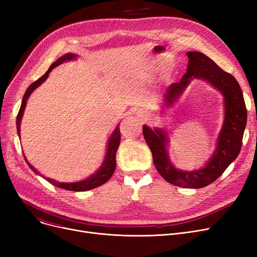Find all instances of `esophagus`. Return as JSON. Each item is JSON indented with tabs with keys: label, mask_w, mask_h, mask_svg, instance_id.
<instances>
[{
	"label": "esophagus",
	"mask_w": 257,
	"mask_h": 257,
	"mask_svg": "<svg viewBox=\"0 0 257 257\" xmlns=\"http://www.w3.org/2000/svg\"><path fill=\"white\" fill-rule=\"evenodd\" d=\"M138 114L140 115V116H144V112H142V111H138ZM147 115V114H146Z\"/></svg>",
	"instance_id": "esophagus-1"
}]
</instances>
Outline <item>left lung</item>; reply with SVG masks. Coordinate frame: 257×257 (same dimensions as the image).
Instances as JSON below:
<instances>
[{"mask_svg":"<svg viewBox=\"0 0 257 257\" xmlns=\"http://www.w3.org/2000/svg\"><path fill=\"white\" fill-rule=\"evenodd\" d=\"M187 70L179 82L168 86L165 105L177 102L192 79L206 81L224 97L225 117L219 134L217 148L204 168L181 171L170 161L167 145L169 138L164 129L143 126L144 138L152 152L156 170L166 181L180 187L201 188L217 180L239 154L242 136L247 124V109L242 91L235 78L223 71L209 57L200 52H187Z\"/></svg>","mask_w":257,"mask_h":257,"instance_id":"1","label":"left lung"}]
</instances>
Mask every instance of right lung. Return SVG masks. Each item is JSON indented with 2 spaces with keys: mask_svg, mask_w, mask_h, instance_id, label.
<instances>
[{
  "mask_svg": "<svg viewBox=\"0 0 257 257\" xmlns=\"http://www.w3.org/2000/svg\"><path fill=\"white\" fill-rule=\"evenodd\" d=\"M77 58V55L72 53H67L64 54L63 56H61L60 58H58L55 62H54L50 67L49 70L46 72V74L40 77L38 80H36L35 82H33L28 88H27L24 97H23V101H22V105L20 108V111L18 113L17 116V129H18V134L20 137V131H21V120L24 114V110L27 105V100L30 97V94L33 92L34 89H36L40 84L44 83L45 81L47 80V78L49 77V74L51 73V71L56 67L57 65L61 64L64 61H69V60H75ZM119 142H120V132H119V128L118 125L117 127L114 129V131L112 132V134L109 138V141H108V145H107V151H106V155L104 158V161L102 166L98 169V171L92 174L91 176H89L88 178L81 180L78 182H72V183H64V182H58L54 179L51 178H46L48 182H50L51 184L55 185L59 188H63V190H67V191H73V192H84V191H89L92 190L94 187H98L102 184H104L105 182H107L108 180L110 179V177L112 176V174L114 173L115 170V166H116V161H115V153L117 148L119 146ZM26 159V157H25ZM27 164H28L29 168L37 175H39V172L31 165L29 164V161L26 159Z\"/></svg>",
  "mask_w": 257,
  "mask_h": 257,
  "instance_id": "add662e5",
  "label": "right lung"
}]
</instances>
